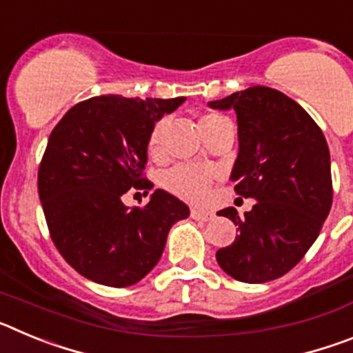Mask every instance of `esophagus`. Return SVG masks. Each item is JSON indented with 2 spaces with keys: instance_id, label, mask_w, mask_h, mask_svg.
Returning a JSON list of instances; mask_svg holds the SVG:
<instances>
[{
  "instance_id": "esophagus-1",
  "label": "esophagus",
  "mask_w": 353,
  "mask_h": 353,
  "mask_svg": "<svg viewBox=\"0 0 353 353\" xmlns=\"http://www.w3.org/2000/svg\"><path fill=\"white\" fill-rule=\"evenodd\" d=\"M191 217L196 221H212L214 219V212L201 210V208H192Z\"/></svg>"
}]
</instances>
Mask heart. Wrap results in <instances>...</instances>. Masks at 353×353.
<instances>
[{"label": "heart", "mask_w": 353, "mask_h": 353, "mask_svg": "<svg viewBox=\"0 0 353 353\" xmlns=\"http://www.w3.org/2000/svg\"><path fill=\"white\" fill-rule=\"evenodd\" d=\"M224 117L217 113H208L201 117L199 127L203 129L208 123H214L217 120H223ZM168 129V118L161 120L152 127L146 141V150L152 159H159L162 155V143H164V132ZM214 170L207 166H198V164H180V166L171 168L170 171L162 176V185L170 192H173L179 198L187 201H201L207 196L208 185L214 180Z\"/></svg>", "instance_id": "1"}]
</instances>
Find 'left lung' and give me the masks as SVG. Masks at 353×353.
<instances>
[{
    "label": "left lung",
    "mask_w": 353,
    "mask_h": 353,
    "mask_svg": "<svg viewBox=\"0 0 353 353\" xmlns=\"http://www.w3.org/2000/svg\"><path fill=\"white\" fill-rule=\"evenodd\" d=\"M208 108L235 111L239 155L230 179L236 194L254 199L244 217L233 207L217 212L239 226V235L215 258L236 281H272L302 260L332 207L325 136L304 108L267 86L232 93Z\"/></svg>",
    "instance_id": "8db88e82"
}]
</instances>
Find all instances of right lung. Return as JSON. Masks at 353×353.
Here are the masks:
<instances>
[{"label": "right lung", "mask_w": 353, "mask_h": 353, "mask_svg": "<svg viewBox=\"0 0 353 353\" xmlns=\"http://www.w3.org/2000/svg\"><path fill=\"white\" fill-rule=\"evenodd\" d=\"M183 101L92 97L52 129L39 168L40 203L61 256L90 281L113 288L141 281L161 260L171 226L189 217V207L162 189L143 208L121 201L130 187L152 189L143 179L148 134Z\"/></svg>", "instance_id": "right-lung-1"}]
</instances>
